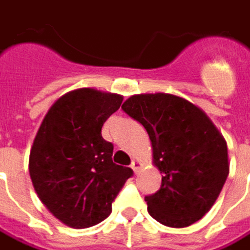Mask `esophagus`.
<instances>
[{
    "label": "esophagus",
    "instance_id": "esophagus-1",
    "mask_svg": "<svg viewBox=\"0 0 250 250\" xmlns=\"http://www.w3.org/2000/svg\"><path fill=\"white\" fill-rule=\"evenodd\" d=\"M140 168H141V162H140V161H137V159H134V161L131 162V169L134 170V173H137Z\"/></svg>",
    "mask_w": 250,
    "mask_h": 250
}]
</instances>
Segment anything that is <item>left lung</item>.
<instances>
[{"mask_svg":"<svg viewBox=\"0 0 250 250\" xmlns=\"http://www.w3.org/2000/svg\"><path fill=\"white\" fill-rule=\"evenodd\" d=\"M122 109L144 125L164 175L159 190L146 197L149 215L173 228L199 221L229 172L221 133L200 107L170 93L133 95Z\"/></svg>","mask_w":250,"mask_h":250,"instance_id":"obj_1","label":"left lung"}]
</instances>
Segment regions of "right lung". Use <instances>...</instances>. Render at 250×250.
<instances>
[{"label":"right lung","instance_id":"1","mask_svg":"<svg viewBox=\"0 0 250 250\" xmlns=\"http://www.w3.org/2000/svg\"><path fill=\"white\" fill-rule=\"evenodd\" d=\"M123 96L81 88L61 96L44 116L29 157L39 199L71 228H88L112 212V203L133 176L112 161L113 144L102 125Z\"/></svg>","mask_w":250,"mask_h":250}]
</instances>
